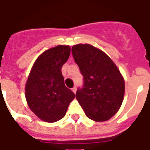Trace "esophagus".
Listing matches in <instances>:
<instances>
[{"label":"esophagus","instance_id":"esophagus-1","mask_svg":"<svg viewBox=\"0 0 150 150\" xmlns=\"http://www.w3.org/2000/svg\"><path fill=\"white\" fill-rule=\"evenodd\" d=\"M71 90H72V92L73 93H76V90H77V88H76V87H73L72 89H71Z\"/></svg>","mask_w":150,"mask_h":150}]
</instances>
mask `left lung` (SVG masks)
<instances>
[{"mask_svg":"<svg viewBox=\"0 0 150 150\" xmlns=\"http://www.w3.org/2000/svg\"><path fill=\"white\" fill-rule=\"evenodd\" d=\"M73 58L83 76L76 99L91 120L104 121L116 114L125 94V82L120 71L102 50L89 44L71 49Z\"/></svg>","mask_w":150,"mask_h":150,"instance_id":"8db88e82","label":"left lung"}]
</instances>
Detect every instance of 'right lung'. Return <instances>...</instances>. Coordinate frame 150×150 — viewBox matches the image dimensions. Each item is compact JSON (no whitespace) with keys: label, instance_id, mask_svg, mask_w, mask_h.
Instances as JSON below:
<instances>
[{"label":"right lung","instance_id":"1","mask_svg":"<svg viewBox=\"0 0 150 150\" xmlns=\"http://www.w3.org/2000/svg\"><path fill=\"white\" fill-rule=\"evenodd\" d=\"M69 46H57L36 59L25 85V98L31 110L47 122L63 118L75 95L65 86L61 68L70 55Z\"/></svg>","mask_w":150,"mask_h":150}]
</instances>
